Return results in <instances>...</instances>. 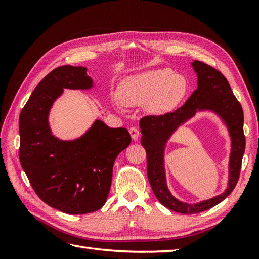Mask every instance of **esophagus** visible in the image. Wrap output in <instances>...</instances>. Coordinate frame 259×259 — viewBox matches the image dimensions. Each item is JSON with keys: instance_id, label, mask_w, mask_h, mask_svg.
<instances>
[{"instance_id": "esophagus-1", "label": "esophagus", "mask_w": 259, "mask_h": 259, "mask_svg": "<svg viewBox=\"0 0 259 259\" xmlns=\"http://www.w3.org/2000/svg\"><path fill=\"white\" fill-rule=\"evenodd\" d=\"M129 133H130V135H131V138H133L134 140H137V139L139 138L140 131H139L138 128H137V126H130Z\"/></svg>"}]
</instances>
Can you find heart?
Listing matches in <instances>:
<instances>
[{"label":"heart","instance_id":"obj_1","mask_svg":"<svg viewBox=\"0 0 259 259\" xmlns=\"http://www.w3.org/2000/svg\"><path fill=\"white\" fill-rule=\"evenodd\" d=\"M188 90L189 84L185 76L163 68L146 71L123 80L120 87V98L129 106L149 101L150 111L162 113L177 107Z\"/></svg>","mask_w":259,"mask_h":259}]
</instances>
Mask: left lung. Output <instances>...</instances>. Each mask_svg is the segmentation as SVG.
Listing matches in <instances>:
<instances>
[{"instance_id":"left-lung-1","label":"left lung","mask_w":259,"mask_h":259,"mask_svg":"<svg viewBox=\"0 0 259 259\" xmlns=\"http://www.w3.org/2000/svg\"><path fill=\"white\" fill-rule=\"evenodd\" d=\"M198 76L197 89L183 107L160 115H146L140 120L141 145L147 153V175L153 194L164 207L180 213H197L218 205L228 197L237 185L245 152L244 112L227 79L222 72L200 61L191 63ZM210 109L227 123L232 138L230 159L229 187L222 195L190 205L171 195L166 187L163 167V151L166 140L180 124L193 116L197 111Z\"/></svg>"}]
</instances>
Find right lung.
Returning a JSON list of instances; mask_svg holds the SVG:
<instances>
[{"instance_id": "1", "label": "right lung", "mask_w": 259, "mask_h": 259, "mask_svg": "<svg viewBox=\"0 0 259 259\" xmlns=\"http://www.w3.org/2000/svg\"><path fill=\"white\" fill-rule=\"evenodd\" d=\"M90 88L85 68L59 67L35 87L19 119L20 162L32 188L47 205L70 214L97 211L106 203L115 158L131 142L125 128H109L101 120L72 141L51 134L49 112L63 89Z\"/></svg>"}]
</instances>
